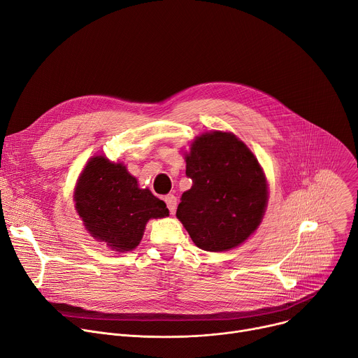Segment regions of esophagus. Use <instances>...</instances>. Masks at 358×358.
Listing matches in <instances>:
<instances>
[{
    "label": "esophagus",
    "mask_w": 358,
    "mask_h": 358,
    "mask_svg": "<svg viewBox=\"0 0 358 358\" xmlns=\"http://www.w3.org/2000/svg\"><path fill=\"white\" fill-rule=\"evenodd\" d=\"M163 199H164V202H166L168 209L173 213L175 209H176V196L175 195H166Z\"/></svg>",
    "instance_id": "34e87169"
}]
</instances>
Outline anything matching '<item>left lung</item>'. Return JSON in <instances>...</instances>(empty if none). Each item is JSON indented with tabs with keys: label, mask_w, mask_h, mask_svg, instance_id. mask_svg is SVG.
Masks as SVG:
<instances>
[{
	"label": "left lung",
	"mask_w": 358,
	"mask_h": 358,
	"mask_svg": "<svg viewBox=\"0 0 358 358\" xmlns=\"http://www.w3.org/2000/svg\"><path fill=\"white\" fill-rule=\"evenodd\" d=\"M186 176L192 187L180 198L176 216L198 248H235L259 227L268 185L254 153L228 131H209L190 145Z\"/></svg>",
	"instance_id": "1"
}]
</instances>
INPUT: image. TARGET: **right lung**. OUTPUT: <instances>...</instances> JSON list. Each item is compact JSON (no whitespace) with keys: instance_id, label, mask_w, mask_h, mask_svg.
<instances>
[{"instance_id":"1","label":"right lung","mask_w":358,"mask_h":358,"mask_svg":"<svg viewBox=\"0 0 358 358\" xmlns=\"http://www.w3.org/2000/svg\"><path fill=\"white\" fill-rule=\"evenodd\" d=\"M76 210L89 234L117 252L141 243L149 219L169 215L166 203L141 189L123 163L92 157L74 189Z\"/></svg>"}]
</instances>
